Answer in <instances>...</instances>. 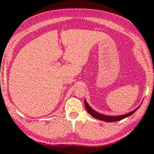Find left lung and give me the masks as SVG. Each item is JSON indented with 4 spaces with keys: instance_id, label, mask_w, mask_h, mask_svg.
<instances>
[{
    "instance_id": "8db88e82",
    "label": "left lung",
    "mask_w": 154,
    "mask_h": 154,
    "mask_svg": "<svg viewBox=\"0 0 154 154\" xmlns=\"http://www.w3.org/2000/svg\"><path fill=\"white\" fill-rule=\"evenodd\" d=\"M84 103H85V108H86V110L88 111V113H89L91 115V116L94 117V118H95L96 119H100V120L109 122L119 121V120H122V119H123L124 118H128V117H129V116H131V115L133 114L134 112L136 111L137 109L140 107V105H139L137 109H135L134 110L130 111L128 113L121 115V116H106V115L100 113H98V112L96 111L95 110H94V109L92 107H91V106L89 105H88L85 99L84 100Z\"/></svg>"
}]
</instances>
